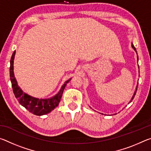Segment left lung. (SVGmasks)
I'll return each instance as SVG.
<instances>
[{"instance_id": "left-lung-1", "label": "left lung", "mask_w": 151, "mask_h": 151, "mask_svg": "<svg viewBox=\"0 0 151 151\" xmlns=\"http://www.w3.org/2000/svg\"><path fill=\"white\" fill-rule=\"evenodd\" d=\"M132 47L134 48V50L136 51L137 52V50H136V48H135V47H134V45H132ZM137 58H138V56H137ZM137 88H138V86H137V88H136V91H135V92H134V95L132 96V99H131V102L133 100V99H134V96H135V94H136V93H137ZM131 102H130V103H131Z\"/></svg>"}]
</instances>
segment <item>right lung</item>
<instances>
[{
	"mask_svg": "<svg viewBox=\"0 0 151 151\" xmlns=\"http://www.w3.org/2000/svg\"><path fill=\"white\" fill-rule=\"evenodd\" d=\"M15 55V50L12 53V55L11 58V66H10V77H11V81L12 84V91L16 99L19 101V103L23 106L25 109H27L30 112L35 114L37 116L44 115L52 111L57 107L62 97L63 91L65 86L68 82L70 81H66L65 84L63 85L62 88L58 92V93L56 94L52 98L48 99H39L32 97L28 94L24 93L21 91L19 86L17 85V81L14 78L13 73V62Z\"/></svg>",
	"mask_w": 151,
	"mask_h": 151,
	"instance_id": "add662e5",
	"label": "right lung"
}]
</instances>
